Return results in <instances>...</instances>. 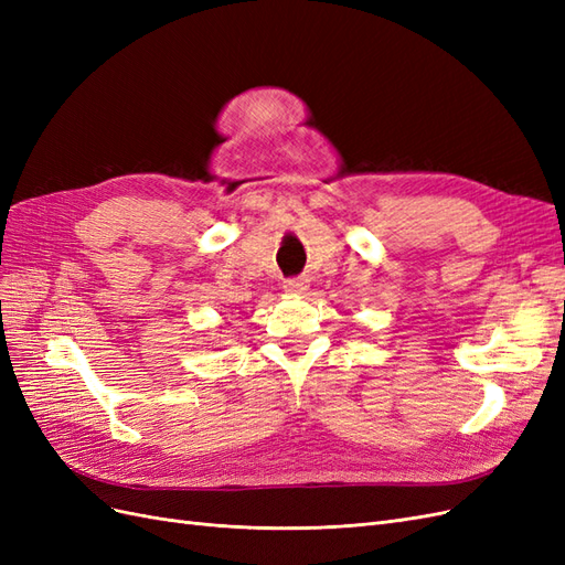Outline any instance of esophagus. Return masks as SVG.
<instances>
[{
	"mask_svg": "<svg viewBox=\"0 0 565 565\" xmlns=\"http://www.w3.org/2000/svg\"><path fill=\"white\" fill-rule=\"evenodd\" d=\"M285 292L287 295H303L306 289H309V280L306 278H292V280H285Z\"/></svg>",
	"mask_w": 565,
	"mask_h": 565,
	"instance_id": "34e87169",
	"label": "esophagus"
}]
</instances>
